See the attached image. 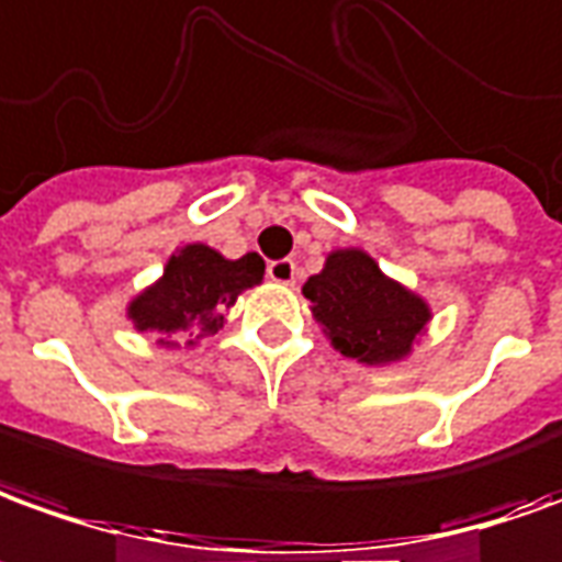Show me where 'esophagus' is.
<instances>
[{
	"mask_svg": "<svg viewBox=\"0 0 562 562\" xmlns=\"http://www.w3.org/2000/svg\"><path fill=\"white\" fill-rule=\"evenodd\" d=\"M266 272H269L274 284H284V288L296 284V262L293 259H274V262H269Z\"/></svg>",
	"mask_w": 562,
	"mask_h": 562,
	"instance_id": "obj_1",
	"label": "esophagus"
}]
</instances>
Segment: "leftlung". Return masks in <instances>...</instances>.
Masks as SVG:
<instances>
[{"instance_id": "obj_1", "label": "left lung", "mask_w": 562, "mask_h": 562, "mask_svg": "<svg viewBox=\"0 0 562 562\" xmlns=\"http://www.w3.org/2000/svg\"><path fill=\"white\" fill-rule=\"evenodd\" d=\"M303 296L330 346L367 367L406 361L435 318L428 300L382 272L363 247L330 250Z\"/></svg>"}]
</instances>
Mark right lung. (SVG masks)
<instances>
[{
	"instance_id": "1",
	"label": "right lung",
	"mask_w": 562,
	"mask_h": 562,
	"mask_svg": "<svg viewBox=\"0 0 562 562\" xmlns=\"http://www.w3.org/2000/svg\"><path fill=\"white\" fill-rule=\"evenodd\" d=\"M266 262L257 254L226 259L211 244H183L165 262V272L137 296L125 315L137 333H153L161 348H195L223 330L226 312L244 290L262 284Z\"/></svg>"
}]
</instances>
